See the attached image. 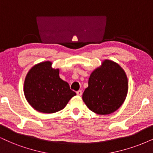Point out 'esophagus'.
I'll return each instance as SVG.
<instances>
[{
	"label": "esophagus",
	"instance_id": "1",
	"mask_svg": "<svg viewBox=\"0 0 153 153\" xmlns=\"http://www.w3.org/2000/svg\"><path fill=\"white\" fill-rule=\"evenodd\" d=\"M76 94L78 96H79V97H81V96L82 95V90H79V91H77Z\"/></svg>",
	"mask_w": 153,
	"mask_h": 153
}]
</instances>
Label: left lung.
I'll return each mask as SVG.
<instances>
[{"mask_svg":"<svg viewBox=\"0 0 153 153\" xmlns=\"http://www.w3.org/2000/svg\"><path fill=\"white\" fill-rule=\"evenodd\" d=\"M128 90V82L125 71L116 62L105 59L90 75L82 99L96 114H110L121 106Z\"/></svg>","mask_w":153,"mask_h":153,"instance_id":"1","label":"left lung"}]
</instances>
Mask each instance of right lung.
I'll list each match as a JSON object with an SVG mask.
<instances>
[{"label":"right lung","instance_id":"1","mask_svg":"<svg viewBox=\"0 0 153 153\" xmlns=\"http://www.w3.org/2000/svg\"><path fill=\"white\" fill-rule=\"evenodd\" d=\"M46 61L30 69L24 82V94L29 104L45 114H53L63 109L76 93L69 84L59 77V69Z\"/></svg>","mask_w":153,"mask_h":153}]
</instances>
